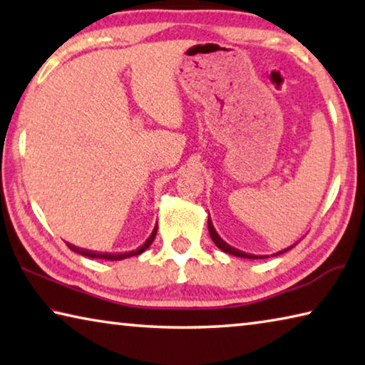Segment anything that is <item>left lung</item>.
<instances>
[{"mask_svg":"<svg viewBox=\"0 0 365 365\" xmlns=\"http://www.w3.org/2000/svg\"><path fill=\"white\" fill-rule=\"evenodd\" d=\"M207 228H209V235H211V238H212V242L215 243V246H217V248L222 250L224 252H227V255H232V256H237V257H248V259H265V257H269V256H255V255H248V252H243V251H240V250H237V248H233V246H230V245H227V243L224 242V240H222V238L219 237V233L215 232V228H214L212 222H211V217H207ZM293 246H294V245H293ZM293 246H289V248L283 250V251L275 252V255H272V256H279V255H282V252L292 250Z\"/></svg>","mask_w":365,"mask_h":365,"instance_id":"obj_1","label":"left lung"}]
</instances>
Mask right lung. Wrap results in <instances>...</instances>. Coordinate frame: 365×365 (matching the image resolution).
Segmentation results:
<instances>
[{
    "instance_id": "add662e5",
    "label": "right lung",
    "mask_w": 365,
    "mask_h": 365,
    "mask_svg": "<svg viewBox=\"0 0 365 365\" xmlns=\"http://www.w3.org/2000/svg\"><path fill=\"white\" fill-rule=\"evenodd\" d=\"M158 233V225L154 227L153 233L150 235V238L146 240V242L140 246L138 250L135 251H128V252H114V255H109V252H96V251H88V250H82V248H77V246L73 245H67L72 251L78 252V255L82 256H86V257H91V259H108V261H120V259H127V257H132V256H138L141 255V252L146 251L148 248H150L151 243L154 242V237H156Z\"/></svg>"
}]
</instances>
